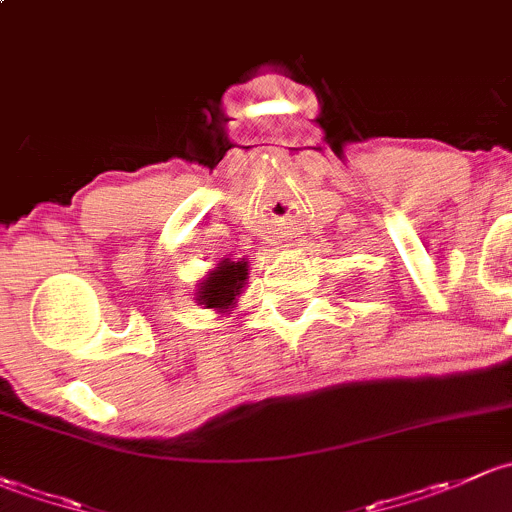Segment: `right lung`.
Masks as SVG:
<instances>
[{"instance_id": "obj_1", "label": "right lung", "mask_w": 512, "mask_h": 512, "mask_svg": "<svg viewBox=\"0 0 512 512\" xmlns=\"http://www.w3.org/2000/svg\"><path fill=\"white\" fill-rule=\"evenodd\" d=\"M246 278H249V258L231 261L221 258L217 266L197 283V305H204L214 313H231L244 293Z\"/></svg>"}]
</instances>
